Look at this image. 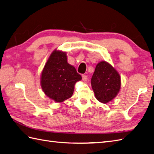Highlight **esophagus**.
Returning a JSON list of instances; mask_svg holds the SVG:
<instances>
[{"instance_id":"34e87169","label":"esophagus","mask_w":154,"mask_h":154,"mask_svg":"<svg viewBox=\"0 0 154 154\" xmlns=\"http://www.w3.org/2000/svg\"><path fill=\"white\" fill-rule=\"evenodd\" d=\"M82 79L84 81H86L87 80V76L85 75H82Z\"/></svg>"}]
</instances>
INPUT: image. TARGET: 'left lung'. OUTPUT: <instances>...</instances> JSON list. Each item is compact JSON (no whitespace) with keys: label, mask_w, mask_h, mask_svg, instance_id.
<instances>
[{"label":"left lung","mask_w":154,"mask_h":154,"mask_svg":"<svg viewBox=\"0 0 154 154\" xmlns=\"http://www.w3.org/2000/svg\"><path fill=\"white\" fill-rule=\"evenodd\" d=\"M91 82L95 97L102 103L112 100L120 89L119 73L106 61L97 65Z\"/></svg>","instance_id":"8db88e82"}]
</instances>
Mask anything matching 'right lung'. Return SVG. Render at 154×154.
<instances>
[{
  "instance_id": "1",
  "label": "right lung",
  "mask_w": 154,
  "mask_h": 154,
  "mask_svg": "<svg viewBox=\"0 0 154 154\" xmlns=\"http://www.w3.org/2000/svg\"><path fill=\"white\" fill-rule=\"evenodd\" d=\"M81 79L75 68L67 63L66 54L55 50L42 71L41 86L48 97L61 103L72 96L75 83Z\"/></svg>"
}]
</instances>
